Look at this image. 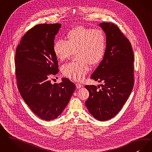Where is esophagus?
Here are the masks:
<instances>
[{"label":"esophagus","mask_w":152,"mask_h":152,"mask_svg":"<svg viewBox=\"0 0 152 152\" xmlns=\"http://www.w3.org/2000/svg\"><path fill=\"white\" fill-rule=\"evenodd\" d=\"M76 88H77V89H80V88H81V87H83V85H81V84H79V83H77V84H76Z\"/></svg>","instance_id":"obj_1"}]
</instances>
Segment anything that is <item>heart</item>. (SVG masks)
I'll return each instance as SVG.
<instances>
[{
	"instance_id": "heart-1",
	"label": "heart",
	"mask_w": 152,
	"mask_h": 152,
	"mask_svg": "<svg viewBox=\"0 0 152 152\" xmlns=\"http://www.w3.org/2000/svg\"><path fill=\"white\" fill-rule=\"evenodd\" d=\"M67 41L59 39L55 42L53 51L60 61L71 58L77 53L76 62L62 67V73L68 78L80 81L89 71V64L94 66L103 58L106 49V35L101 29L79 26L69 31Z\"/></svg>"
}]
</instances>
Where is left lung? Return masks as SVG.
Here are the masks:
<instances>
[{"mask_svg":"<svg viewBox=\"0 0 152 152\" xmlns=\"http://www.w3.org/2000/svg\"><path fill=\"white\" fill-rule=\"evenodd\" d=\"M99 26L106 36V48L91 78L103 84L99 90L85 85L89 92L85 105L96 119L106 121L119 112L132 91L134 56L131 43L116 25L102 23Z\"/></svg>","mask_w":152,"mask_h":152,"instance_id":"left-lung-1","label":"left lung"}]
</instances>
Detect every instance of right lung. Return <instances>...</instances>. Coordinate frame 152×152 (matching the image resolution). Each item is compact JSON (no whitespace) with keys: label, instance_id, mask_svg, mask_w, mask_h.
Listing matches in <instances>:
<instances>
[{"label":"right lung","instance_id":"right-lung-1","mask_svg":"<svg viewBox=\"0 0 152 152\" xmlns=\"http://www.w3.org/2000/svg\"><path fill=\"white\" fill-rule=\"evenodd\" d=\"M61 27L58 23L37 25L23 37L15 54L20 93L31 111L46 121L61 115L76 87L67 78L54 84L49 80L50 75L59 71L53 46Z\"/></svg>","mask_w":152,"mask_h":152}]
</instances>
